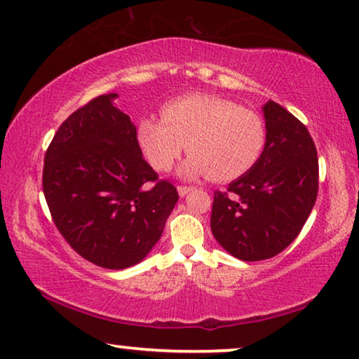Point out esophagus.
<instances>
[{
    "label": "esophagus",
    "instance_id": "34e87169",
    "mask_svg": "<svg viewBox=\"0 0 359 359\" xmlns=\"http://www.w3.org/2000/svg\"><path fill=\"white\" fill-rule=\"evenodd\" d=\"M191 190H194V187H187V185H179L177 187V191H179L180 196H185L187 194H190Z\"/></svg>",
    "mask_w": 359,
    "mask_h": 359
}]
</instances>
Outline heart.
I'll list each match as a JSON object with an SVG mask.
<instances>
[{
  "label": "heart",
  "instance_id": "heart-1",
  "mask_svg": "<svg viewBox=\"0 0 359 359\" xmlns=\"http://www.w3.org/2000/svg\"><path fill=\"white\" fill-rule=\"evenodd\" d=\"M161 115L163 120L141 118L136 127L140 148L156 170H169L187 146L190 156L180 175L210 174L216 182H229L249 172L264 153V122L232 100L185 95L165 104Z\"/></svg>",
  "mask_w": 359,
  "mask_h": 359
}]
</instances>
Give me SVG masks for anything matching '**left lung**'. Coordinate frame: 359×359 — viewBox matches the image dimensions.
Instances as JSON below:
<instances>
[{"label":"left lung","mask_w":359,"mask_h":359,"mask_svg":"<svg viewBox=\"0 0 359 359\" xmlns=\"http://www.w3.org/2000/svg\"><path fill=\"white\" fill-rule=\"evenodd\" d=\"M265 148L259 163L215 191L211 231L244 262L278 255L299 234L319 190V159L309 131L280 104L264 105Z\"/></svg>","instance_id":"8db88e82"}]
</instances>
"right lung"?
I'll list each match as a JSON object with an SVG mask.
<instances>
[{"label":"right lung","instance_id":"add662e5","mask_svg":"<svg viewBox=\"0 0 359 359\" xmlns=\"http://www.w3.org/2000/svg\"><path fill=\"white\" fill-rule=\"evenodd\" d=\"M117 97L99 95L69 115L43 163L55 226L83 259L110 270L149 254L179 200L175 187L158 180L143 159L136 127L114 105Z\"/></svg>","mask_w":359,"mask_h":359}]
</instances>
